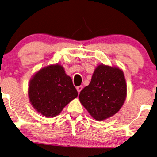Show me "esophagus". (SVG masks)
<instances>
[{
  "label": "esophagus",
  "instance_id": "1",
  "mask_svg": "<svg viewBox=\"0 0 157 157\" xmlns=\"http://www.w3.org/2000/svg\"><path fill=\"white\" fill-rule=\"evenodd\" d=\"M82 89H83V86H79L76 87V90L77 91H78V93H80Z\"/></svg>",
  "mask_w": 157,
  "mask_h": 157
}]
</instances>
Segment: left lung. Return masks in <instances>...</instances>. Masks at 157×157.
Here are the masks:
<instances>
[{
    "label": "left lung",
    "instance_id": "obj_1",
    "mask_svg": "<svg viewBox=\"0 0 157 157\" xmlns=\"http://www.w3.org/2000/svg\"><path fill=\"white\" fill-rule=\"evenodd\" d=\"M127 85L123 72L117 67L98 66L89 85L79 100L95 120H103L117 113L125 101Z\"/></svg>",
    "mask_w": 157,
    "mask_h": 157
}]
</instances>
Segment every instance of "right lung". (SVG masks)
Here are the masks:
<instances>
[{
	"label": "right lung",
	"instance_id": "obj_1",
	"mask_svg": "<svg viewBox=\"0 0 157 157\" xmlns=\"http://www.w3.org/2000/svg\"><path fill=\"white\" fill-rule=\"evenodd\" d=\"M28 95L37 112L53 117L78 96V92L62 66L55 64L43 68L34 75L29 81Z\"/></svg>",
	"mask_w": 157,
	"mask_h": 157
}]
</instances>
